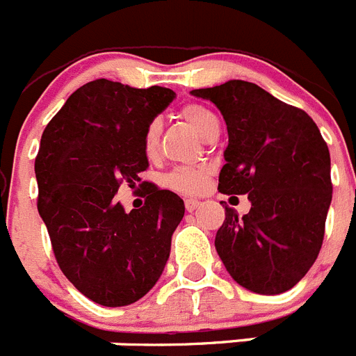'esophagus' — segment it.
Segmentation results:
<instances>
[{
    "label": "esophagus",
    "instance_id": "34e87169",
    "mask_svg": "<svg viewBox=\"0 0 356 356\" xmlns=\"http://www.w3.org/2000/svg\"><path fill=\"white\" fill-rule=\"evenodd\" d=\"M201 201L197 200H185V209H187V212H194V210L200 209Z\"/></svg>",
    "mask_w": 356,
    "mask_h": 356
}]
</instances>
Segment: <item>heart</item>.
Listing matches in <instances>:
<instances>
[{
  "label": "heart",
  "instance_id": "1",
  "mask_svg": "<svg viewBox=\"0 0 356 356\" xmlns=\"http://www.w3.org/2000/svg\"><path fill=\"white\" fill-rule=\"evenodd\" d=\"M185 121L194 128L197 135H201L203 139L207 137L213 124H217L216 115L201 105H187L181 110ZM159 134H160V121L153 119L144 130L143 146L147 155H153L159 146ZM168 185L178 193L184 194H197L209 184V171L203 168H193V165H185V168H178L168 176Z\"/></svg>",
  "mask_w": 356,
  "mask_h": 356
}]
</instances>
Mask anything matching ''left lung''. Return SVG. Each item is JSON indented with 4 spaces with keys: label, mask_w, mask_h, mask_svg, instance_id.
<instances>
[{
    "label": "left lung",
    "mask_w": 356,
    "mask_h": 356,
    "mask_svg": "<svg viewBox=\"0 0 356 356\" xmlns=\"http://www.w3.org/2000/svg\"><path fill=\"white\" fill-rule=\"evenodd\" d=\"M219 108L228 128L222 194H248L238 217L226 207L216 250L229 276L257 294H282L316 262L332 203L330 151L312 118L251 81L191 90Z\"/></svg>",
    "instance_id": "1"
}]
</instances>
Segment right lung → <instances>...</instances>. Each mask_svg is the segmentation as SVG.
<instances>
[{"mask_svg":"<svg viewBox=\"0 0 356 356\" xmlns=\"http://www.w3.org/2000/svg\"><path fill=\"white\" fill-rule=\"evenodd\" d=\"M175 96L99 78L67 97L40 139L37 209L53 253L65 278L103 307L131 305L153 289L184 219V200L156 185H146V203L131 212L115 200L122 181H140L149 165L144 130Z\"/></svg>","mask_w":356,"mask_h":356,"instance_id":"obj_1","label":"right lung"}]
</instances>
